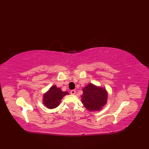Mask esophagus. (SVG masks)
Listing matches in <instances>:
<instances>
[{"label": "esophagus", "instance_id": "esophagus-1", "mask_svg": "<svg viewBox=\"0 0 149 149\" xmlns=\"http://www.w3.org/2000/svg\"><path fill=\"white\" fill-rule=\"evenodd\" d=\"M70 93H71V94H74L76 93V91H75V90H74V89H73V90H71Z\"/></svg>", "mask_w": 149, "mask_h": 149}]
</instances>
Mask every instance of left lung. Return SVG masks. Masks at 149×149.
Returning <instances> with one entry per match:
<instances>
[{"label":"left lung","instance_id":"1","mask_svg":"<svg viewBox=\"0 0 149 149\" xmlns=\"http://www.w3.org/2000/svg\"><path fill=\"white\" fill-rule=\"evenodd\" d=\"M82 103L89 111H99L106 103L107 93L104 89L89 83L83 89Z\"/></svg>","mask_w":149,"mask_h":149}]
</instances>
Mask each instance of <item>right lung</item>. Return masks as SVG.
Instances as JSON below:
<instances>
[{
  "label": "right lung",
  "instance_id": "right-lung-1",
  "mask_svg": "<svg viewBox=\"0 0 149 149\" xmlns=\"http://www.w3.org/2000/svg\"><path fill=\"white\" fill-rule=\"evenodd\" d=\"M66 94H68L67 91H62L60 88L56 86H53L49 91L43 95V103L49 109H53L60 104V101Z\"/></svg>",
  "mask_w": 149,
  "mask_h": 149
}]
</instances>
